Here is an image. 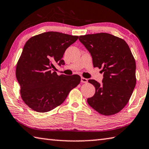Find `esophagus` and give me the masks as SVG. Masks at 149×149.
Here are the masks:
<instances>
[{"label":"esophagus","instance_id":"34e87169","mask_svg":"<svg viewBox=\"0 0 149 149\" xmlns=\"http://www.w3.org/2000/svg\"><path fill=\"white\" fill-rule=\"evenodd\" d=\"M81 81L82 83H86L88 82V79H86V78H84V77H81Z\"/></svg>","mask_w":149,"mask_h":149}]
</instances>
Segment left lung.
<instances>
[{
    "instance_id": "left-lung-1",
    "label": "left lung",
    "mask_w": 149,
    "mask_h": 149,
    "mask_svg": "<svg viewBox=\"0 0 149 149\" xmlns=\"http://www.w3.org/2000/svg\"><path fill=\"white\" fill-rule=\"evenodd\" d=\"M88 51L94 67L102 68V83L89 79L96 89L87 99L88 105L104 115H111L124 107L136 86V62L124 40L108 33L80 36Z\"/></svg>"
}]
</instances>
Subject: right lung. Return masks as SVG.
Returning <instances> with one entry per match:
<instances>
[{
  "mask_svg": "<svg viewBox=\"0 0 149 149\" xmlns=\"http://www.w3.org/2000/svg\"><path fill=\"white\" fill-rule=\"evenodd\" d=\"M77 39V36L47 32L26 42L15 74L21 98L32 109L45 113L55 109L79 85V75H58L53 72L55 64L64 65V53Z\"/></svg>",
  "mask_w": 149,
  "mask_h": 149,
  "instance_id": "right-lung-1",
  "label": "right lung"
}]
</instances>
